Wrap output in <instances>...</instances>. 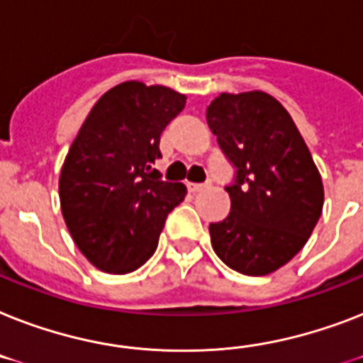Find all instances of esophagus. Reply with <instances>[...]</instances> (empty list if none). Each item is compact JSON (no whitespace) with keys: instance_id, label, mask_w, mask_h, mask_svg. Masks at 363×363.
Wrapping results in <instances>:
<instances>
[{"instance_id":"1","label":"esophagus","mask_w":363,"mask_h":363,"mask_svg":"<svg viewBox=\"0 0 363 363\" xmlns=\"http://www.w3.org/2000/svg\"><path fill=\"white\" fill-rule=\"evenodd\" d=\"M211 188V182H205V184H194V182H188V190L191 194H197V191H203V190H208Z\"/></svg>"}]
</instances>
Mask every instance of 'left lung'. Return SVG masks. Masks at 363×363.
<instances>
[{
  "label": "left lung",
  "mask_w": 363,
  "mask_h": 363,
  "mask_svg": "<svg viewBox=\"0 0 363 363\" xmlns=\"http://www.w3.org/2000/svg\"><path fill=\"white\" fill-rule=\"evenodd\" d=\"M218 145L237 167L231 212L211 223V242L229 268L267 276L304 248L323 212L325 188L293 117L263 91L222 93L207 108Z\"/></svg>",
  "instance_id": "obj_1"
}]
</instances>
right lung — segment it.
<instances>
[{"label":"right lung","instance_id":"right-lung-1","mask_svg":"<svg viewBox=\"0 0 363 363\" xmlns=\"http://www.w3.org/2000/svg\"><path fill=\"white\" fill-rule=\"evenodd\" d=\"M186 95L141 82L106 91L79 128L59 175L65 223L91 264L134 272L152 257L167 214L186 196L152 169L160 134Z\"/></svg>","mask_w":363,"mask_h":363}]
</instances>
